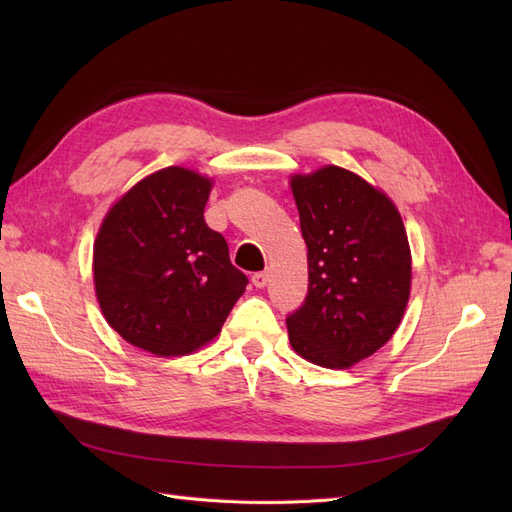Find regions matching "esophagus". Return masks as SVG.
I'll return each instance as SVG.
<instances>
[{"mask_svg":"<svg viewBox=\"0 0 512 512\" xmlns=\"http://www.w3.org/2000/svg\"><path fill=\"white\" fill-rule=\"evenodd\" d=\"M267 282H269V273H267V271H260V273H254V275H252V284H254L256 288H265Z\"/></svg>","mask_w":512,"mask_h":512,"instance_id":"obj_1","label":"esophagus"}]
</instances>
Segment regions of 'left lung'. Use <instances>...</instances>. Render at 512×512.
<instances>
[{
    "mask_svg": "<svg viewBox=\"0 0 512 512\" xmlns=\"http://www.w3.org/2000/svg\"><path fill=\"white\" fill-rule=\"evenodd\" d=\"M307 245V297L286 318L305 361L348 369L380 350L404 318L412 254L393 200L352 170L292 175Z\"/></svg>",
    "mask_w": 512,
    "mask_h": 512,
    "instance_id": "1",
    "label": "left lung"
}]
</instances>
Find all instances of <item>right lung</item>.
<instances>
[{"label": "right lung", "mask_w": 512, "mask_h": 512, "mask_svg": "<svg viewBox=\"0 0 512 512\" xmlns=\"http://www.w3.org/2000/svg\"><path fill=\"white\" fill-rule=\"evenodd\" d=\"M213 179L166 166L121 194L94 241V288L108 327L156 356L192 354L222 331L247 277L205 224Z\"/></svg>", "instance_id": "1"}]
</instances>
